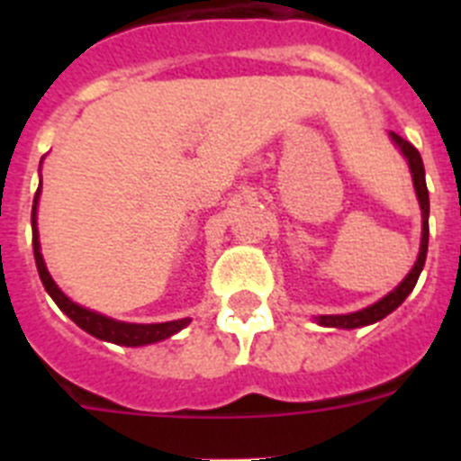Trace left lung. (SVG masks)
I'll list each match as a JSON object with an SVG mask.
<instances>
[{
    "label": "left lung",
    "instance_id": "obj_1",
    "mask_svg": "<svg viewBox=\"0 0 461 461\" xmlns=\"http://www.w3.org/2000/svg\"><path fill=\"white\" fill-rule=\"evenodd\" d=\"M390 136H393V140L397 142L399 149L404 152V157L409 158L411 173H413V186H415V194H418V201H420V210H422L420 254H418V260H415L413 270L406 275V279L402 281V284H399L394 291H390L388 295L383 297V300H378V303L372 304V307L362 309V312L341 313V316H319V323L325 325V328L351 330V328H362V325H372V323H376V321L385 319L390 312H394V309L404 303L406 297H409V293L415 288V281H418V276H420L422 266H425L427 242H429V223H427V219H429V191H427V185H425V166H422L420 152H418V149H415L409 140H404V138L397 136L394 131L390 133Z\"/></svg>",
    "mask_w": 461,
    "mask_h": 461
}]
</instances>
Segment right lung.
<instances>
[{"label": "right lung", "mask_w": 461, "mask_h": 461, "mask_svg": "<svg viewBox=\"0 0 461 461\" xmlns=\"http://www.w3.org/2000/svg\"><path fill=\"white\" fill-rule=\"evenodd\" d=\"M39 194H41V186L36 189L34 205H32V242H34L36 267H39V276L41 281H43V286H46L48 295L55 300L57 307L62 309L73 323L80 325L85 332H89V335L96 337V339L113 341V344H120V346H145V344H154V341L168 339L170 335L180 332V330L189 323V319L170 321V323H149V325L122 323V321H113L108 319V316H104V313L89 312V309L80 307V304H76L73 300H68V297L57 288L52 276L48 275L43 256H41L39 230H36V203H39Z\"/></svg>", "instance_id": "1"}]
</instances>
